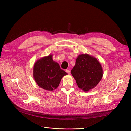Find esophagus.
<instances>
[{"mask_svg":"<svg viewBox=\"0 0 131 131\" xmlns=\"http://www.w3.org/2000/svg\"><path fill=\"white\" fill-rule=\"evenodd\" d=\"M66 72L68 73V74H71V72L69 70H66Z\"/></svg>","mask_w":131,"mask_h":131,"instance_id":"34e87169","label":"esophagus"}]
</instances>
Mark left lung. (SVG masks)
Segmentation results:
<instances>
[{
    "label": "left lung",
    "instance_id": "left-lung-1",
    "mask_svg": "<svg viewBox=\"0 0 131 131\" xmlns=\"http://www.w3.org/2000/svg\"><path fill=\"white\" fill-rule=\"evenodd\" d=\"M71 74L78 87L87 92L99 83L103 76V70L97 58L86 53L81 54L77 58Z\"/></svg>",
    "mask_w": 131,
    "mask_h": 131
}]
</instances>
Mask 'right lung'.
I'll return each mask as SVG.
<instances>
[{
    "instance_id": "obj_1",
    "label": "right lung",
    "mask_w": 131,
    "mask_h": 131,
    "mask_svg": "<svg viewBox=\"0 0 131 131\" xmlns=\"http://www.w3.org/2000/svg\"><path fill=\"white\" fill-rule=\"evenodd\" d=\"M67 73L62 70L59 65L53 60L52 55L38 60L33 67V78L40 88L47 91L57 88L61 79Z\"/></svg>"
}]
</instances>
